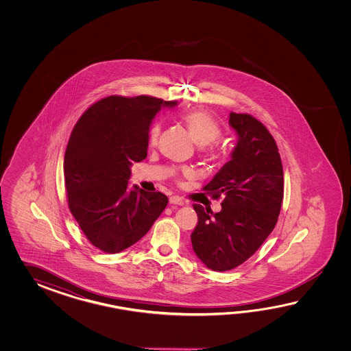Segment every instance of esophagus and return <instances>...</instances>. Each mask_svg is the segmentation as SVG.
Returning a JSON list of instances; mask_svg holds the SVG:
<instances>
[{
	"label": "esophagus",
	"instance_id": "esophagus-1",
	"mask_svg": "<svg viewBox=\"0 0 351 351\" xmlns=\"http://www.w3.org/2000/svg\"><path fill=\"white\" fill-rule=\"evenodd\" d=\"M169 203L171 204H176V206H183L184 204V201L178 197V195H172L171 198H169Z\"/></svg>",
	"mask_w": 351,
	"mask_h": 351
}]
</instances>
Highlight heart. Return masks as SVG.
Wrapping results in <instances>:
<instances>
[{
    "mask_svg": "<svg viewBox=\"0 0 351 351\" xmlns=\"http://www.w3.org/2000/svg\"><path fill=\"white\" fill-rule=\"evenodd\" d=\"M183 120L195 143L199 145H204V154L209 160H217L221 157L222 147L219 143L217 142V139L219 138L222 130L218 121L208 112L201 110V109L191 110L183 117ZM160 130H162V124L159 121H154L150 125L149 132H148L149 145L157 144ZM180 173L186 177H189L192 174L191 169L188 168H183Z\"/></svg>",
    "mask_w": 351,
    "mask_h": 351,
    "instance_id": "b5f03b06",
    "label": "heart"
}]
</instances>
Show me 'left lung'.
<instances>
[{
  "instance_id": "left-lung-1",
  "label": "left lung",
  "mask_w": 351,
  "mask_h": 351,
  "mask_svg": "<svg viewBox=\"0 0 351 351\" xmlns=\"http://www.w3.org/2000/svg\"><path fill=\"white\" fill-rule=\"evenodd\" d=\"M239 135L231 160L203 191L222 198V209L193 204L198 223L191 234L194 252L208 269L230 271L247 261L274 231L284 199V169L276 142L250 114H230Z\"/></svg>"
}]
</instances>
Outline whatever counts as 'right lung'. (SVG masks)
Segmentation results:
<instances>
[{
  "instance_id": "add662e5",
  "label": "right lung",
  "mask_w": 351,
  "mask_h": 351,
  "mask_svg": "<svg viewBox=\"0 0 351 351\" xmlns=\"http://www.w3.org/2000/svg\"><path fill=\"white\" fill-rule=\"evenodd\" d=\"M177 101L110 95L91 105L69 138L64 177L67 204L93 246L118 254L149 231L168 204L160 192L130 189V165L147 158L150 123Z\"/></svg>"
}]
</instances>
